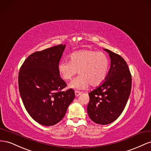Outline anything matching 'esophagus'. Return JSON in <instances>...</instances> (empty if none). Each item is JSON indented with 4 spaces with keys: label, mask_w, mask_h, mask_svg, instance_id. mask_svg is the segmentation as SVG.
Instances as JSON below:
<instances>
[{
    "label": "esophagus",
    "mask_w": 151,
    "mask_h": 151,
    "mask_svg": "<svg viewBox=\"0 0 151 151\" xmlns=\"http://www.w3.org/2000/svg\"><path fill=\"white\" fill-rule=\"evenodd\" d=\"M75 96L76 97H78L79 96H80V95L81 94V92H79V91H75Z\"/></svg>",
    "instance_id": "esophagus-1"
}]
</instances>
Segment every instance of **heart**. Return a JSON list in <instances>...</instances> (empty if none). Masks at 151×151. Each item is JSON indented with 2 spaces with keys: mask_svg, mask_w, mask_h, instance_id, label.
Instances as JSON below:
<instances>
[{
  "mask_svg": "<svg viewBox=\"0 0 151 151\" xmlns=\"http://www.w3.org/2000/svg\"><path fill=\"white\" fill-rule=\"evenodd\" d=\"M69 61H61L58 65L60 76L69 81L78 71L80 76L73 80L69 87L85 90L90 84L93 87L101 85L107 78L110 63L107 55L101 52L91 50L76 51L68 56Z\"/></svg>",
  "mask_w": 151,
  "mask_h": 151,
  "instance_id": "1",
  "label": "heart"
}]
</instances>
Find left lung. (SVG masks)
I'll return each mask as SVG.
<instances>
[{
    "label": "left lung",
    "mask_w": 151,
    "mask_h": 151,
    "mask_svg": "<svg viewBox=\"0 0 151 151\" xmlns=\"http://www.w3.org/2000/svg\"><path fill=\"white\" fill-rule=\"evenodd\" d=\"M111 59V67L105 81L88 93L87 112L93 122L109 124L121 115L132 88V76L124 59L108 49H104Z\"/></svg>",
    "instance_id": "left-lung-1"
}]
</instances>
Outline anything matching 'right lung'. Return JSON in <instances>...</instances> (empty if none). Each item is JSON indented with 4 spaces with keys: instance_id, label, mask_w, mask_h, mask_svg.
<instances>
[{
    "instance_id": "right-lung-1",
    "label": "right lung",
    "mask_w": 151,
    "mask_h": 151,
    "mask_svg": "<svg viewBox=\"0 0 151 151\" xmlns=\"http://www.w3.org/2000/svg\"><path fill=\"white\" fill-rule=\"evenodd\" d=\"M66 45L35 52L27 58L18 75L19 90L30 116L44 126H52L64 118L75 97L59 75L58 65Z\"/></svg>"
}]
</instances>
